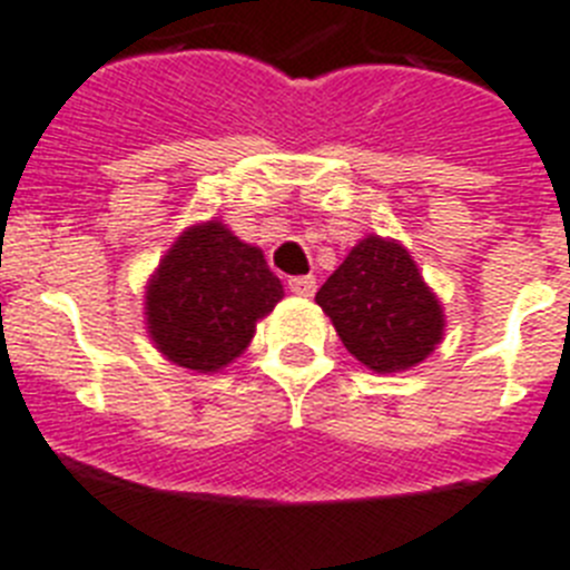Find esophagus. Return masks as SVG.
Returning <instances> with one entry per match:
<instances>
[{
  "instance_id": "obj_1",
  "label": "esophagus",
  "mask_w": 570,
  "mask_h": 570,
  "mask_svg": "<svg viewBox=\"0 0 570 570\" xmlns=\"http://www.w3.org/2000/svg\"><path fill=\"white\" fill-rule=\"evenodd\" d=\"M289 293L304 295V298H309V295L315 293V277L313 275H295V277H289Z\"/></svg>"
}]
</instances>
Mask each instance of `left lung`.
<instances>
[{"label": "left lung", "mask_w": 570, "mask_h": 570, "mask_svg": "<svg viewBox=\"0 0 570 570\" xmlns=\"http://www.w3.org/2000/svg\"><path fill=\"white\" fill-rule=\"evenodd\" d=\"M315 301L344 347L376 374L409 371L443 338V309L394 240L356 243Z\"/></svg>", "instance_id": "left-lung-1"}]
</instances>
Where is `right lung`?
<instances>
[{"label":"right lung","mask_w":570,"mask_h":570,"mask_svg":"<svg viewBox=\"0 0 570 570\" xmlns=\"http://www.w3.org/2000/svg\"><path fill=\"white\" fill-rule=\"evenodd\" d=\"M284 298L263 252L212 219L181 234L147 286V327L170 362L199 374L246 351L255 322Z\"/></svg>","instance_id":"obj_1"}]
</instances>
